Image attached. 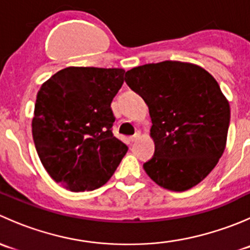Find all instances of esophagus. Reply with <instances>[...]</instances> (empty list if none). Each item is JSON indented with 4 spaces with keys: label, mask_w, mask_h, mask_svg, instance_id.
<instances>
[{
    "label": "esophagus",
    "mask_w": 250,
    "mask_h": 250,
    "mask_svg": "<svg viewBox=\"0 0 250 250\" xmlns=\"http://www.w3.org/2000/svg\"><path fill=\"white\" fill-rule=\"evenodd\" d=\"M139 138H140V132H137L134 135L129 137V141H132V143H133V141L138 140V139H139Z\"/></svg>",
    "instance_id": "1"
}]
</instances>
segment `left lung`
I'll return each instance as SVG.
<instances>
[{
  "mask_svg": "<svg viewBox=\"0 0 250 250\" xmlns=\"http://www.w3.org/2000/svg\"><path fill=\"white\" fill-rule=\"evenodd\" d=\"M127 84L148 106L155 155L144 170L161 188L186 191L208 175L223 156L230 104L216 80L185 62L145 64L125 72Z\"/></svg>",
  "mask_w": 250,
  "mask_h": 250,
  "instance_id": "obj_1",
  "label": "left lung"
}]
</instances>
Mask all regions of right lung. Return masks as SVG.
I'll use <instances>...</instances> for the list:
<instances>
[{
  "label": "right lung",
  "mask_w": 250,
  "mask_h": 250,
  "mask_svg": "<svg viewBox=\"0 0 250 250\" xmlns=\"http://www.w3.org/2000/svg\"><path fill=\"white\" fill-rule=\"evenodd\" d=\"M123 69L69 66L37 93L32 138L44 169L74 192L107 183L127 153L112 134L111 102L125 81Z\"/></svg>",
  "instance_id": "add662e5"
}]
</instances>
